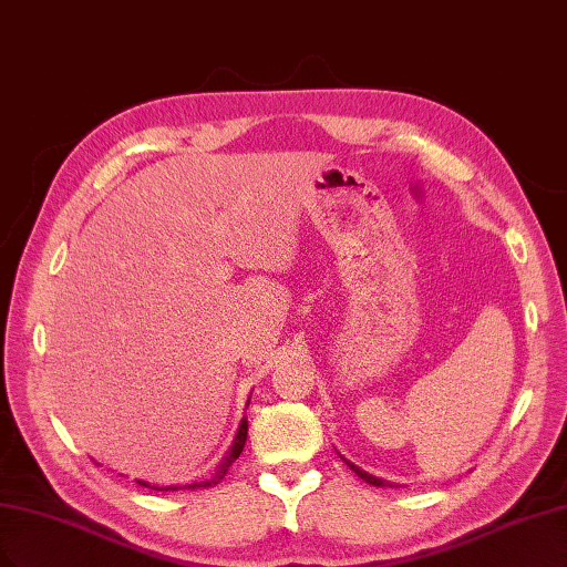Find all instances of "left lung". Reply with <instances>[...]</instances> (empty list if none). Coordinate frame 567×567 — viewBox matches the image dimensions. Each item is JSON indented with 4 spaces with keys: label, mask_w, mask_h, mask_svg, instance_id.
Returning <instances> with one entry per match:
<instances>
[{
    "label": "left lung",
    "mask_w": 567,
    "mask_h": 567,
    "mask_svg": "<svg viewBox=\"0 0 567 567\" xmlns=\"http://www.w3.org/2000/svg\"><path fill=\"white\" fill-rule=\"evenodd\" d=\"M344 460V457H342ZM347 462V466L351 472H354L359 478H363L365 483H370V485H375V487H386V485H392L389 481H382V478H378V476H373V474H368V472H363V470H359V466L354 464V462H349V460H344Z\"/></svg>",
    "instance_id": "obj_1"
}]
</instances>
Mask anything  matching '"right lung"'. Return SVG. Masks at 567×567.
Wrapping results in <instances>:
<instances>
[{"label":"right lung","instance_id":"right-lung-1","mask_svg":"<svg viewBox=\"0 0 567 567\" xmlns=\"http://www.w3.org/2000/svg\"><path fill=\"white\" fill-rule=\"evenodd\" d=\"M246 436H248V422H246V417H244V420H241V424H239V432H237V436H234V443H231V447H229V453H227V455H225V460L220 462V466L216 470V474H213V476H210V478H206V481L187 483V485H183V491H197V487H213V485H218V483L225 478V474H227V470L231 466V462L241 455L244 445H246ZM138 483H141V485H145V487H152V491H178V485L157 487V485H150V483H145V481H138Z\"/></svg>","mask_w":567,"mask_h":567}]
</instances>
